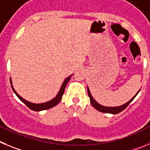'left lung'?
I'll return each instance as SVG.
<instances>
[{"mask_svg": "<svg viewBox=\"0 0 150 150\" xmlns=\"http://www.w3.org/2000/svg\"><path fill=\"white\" fill-rule=\"evenodd\" d=\"M139 91H140V90H139ZM139 91L137 92V94H136V95L134 96L133 97L132 99H131V100H129V102H126V103L124 104V105H121V106H119V107H105V106H102V105H99L98 102H96L95 99L93 98L91 93H90V90H89V88L87 87V93H88V96H89V97H90V103H91V105L93 106V108H95L96 110H98V111L102 112V113H108V114H118V113H120V112L122 111L124 109L126 108L128 105H129V104H130L131 102L133 101V99L135 98V96L137 95V93H139Z\"/></svg>", "mask_w": 150, "mask_h": 150, "instance_id": "left-lung-1", "label": "left lung"}]
</instances>
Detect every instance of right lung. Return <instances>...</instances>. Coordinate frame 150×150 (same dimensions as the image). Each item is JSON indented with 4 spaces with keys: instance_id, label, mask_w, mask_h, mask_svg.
I'll return each instance as SVG.
<instances>
[{
    "instance_id": "1",
    "label": "right lung",
    "mask_w": 150,
    "mask_h": 150,
    "mask_svg": "<svg viewBox=\"0 0 150 150\" xmlns=\"http://www.w3.org/2000/svg\"><path fill=\"white\" fill-rule=\"evenodd\" d=\"M70 78H71V76H69L67 79H65V81H63V84H62L61 88H60V91H59V93H57V96L55 97L54 98H53L52 100L49 101V102H45V103H42V104L31 103V102H28V101H26L25 99H24V98H23L22 97L18 95L17 93H16V90H14V88H13V85H12L11 79H10V83H11V87H12V89H13V92H14L15 94H16L17 96H18V98H19L21 102H24V103H25L30 109H31V110H34V111H40V110H47V109L52 108H53L54 106L57 105V104L59 103V102H60V100H61V98H62V96H63V93H64V90H65L66 86H67V83H68V81H69Z\"/></svg>"
}]
</instances>
